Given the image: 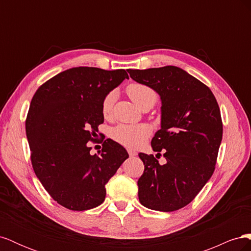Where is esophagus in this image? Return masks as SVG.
Masks as SVG:
<instances>
[{
	"label": "esophagus",
	"mask_w": 251,
	"mask_h": 251,
	"mask_svg": "<svg viewBox=\"0 0 251 251\" xmlns=\"http://www.w3.org/2000/svg\"><path fill=\"white\" fill-rule=\"evenodd\" d=\"M128 151V155H130V157H135L136 155H137V151H135L134 150H127Z\"/></svg>",
	"instance_id": "34e87169"
}]
</instances>
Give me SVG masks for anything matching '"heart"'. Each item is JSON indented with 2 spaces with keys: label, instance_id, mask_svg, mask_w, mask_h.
Here are the masks:
<instances>
[{
  "label": "heart",
  "instance_id": "heart-1",
  "mask_svg": "<svg viewBox=\"0 0 251 251\" xmlns=\"http://www.w3.org/2000/svg\"><path fill=\"white\" fill-rule=\"evenodd\" d=\"M126 93L131 100L141 109L143 105H154L157 100V93L143 83H131L126 87ZM116 98L115 91H111L103 97L101 101L102 115L108 118L111 116L113 104ZM151 135V127L148 125H119L112 130V138L128 149H138L143 146Z\"/></svg>",
  "mask_w": 251,
  "mask_h": 251
}]
</instances>
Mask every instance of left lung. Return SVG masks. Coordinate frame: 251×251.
<instances>
[{"label":"left lung","mask_w":251,"mask_h":251,"mask_svg":"<svg viewBox=\"0 0 251 251\" xmlns=\"http://www.w3.org/2000/svg\"><path fill=\"white\" fill-rule=\"evenodd\" d=\"M127 72L155 90L162 103L161 128L151 144L159 155L163 151L166 163L139 154L144 164L137 182L139 201L150 209L178 210L195 199L214 174L223 134L216 97L203 82L175 66Z\"/></svg>","instance_id":"left-lung-1"}]
</instances>
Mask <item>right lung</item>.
Masks as SVG:
<instances>
[{
  "instance_id": "1",
  "label": "right lung",
  "mask_w": 251,
  "mask_h": 251,
  "mask_svg": "<svg viewBox=\"0 0 251 251\" xmlns=\"http://www.w3.org/2000/svg\"><path fill=\"white\" fill-rule=\"evenodd\" d=\"M126 78L124 69L71 68L43 83L30 102L26 135L32 168L52 199L68 209L100 205L105 184L128 158L112 139L97 155L88 146L103 123V97Z\"/></svg>"
}]
</instances>
